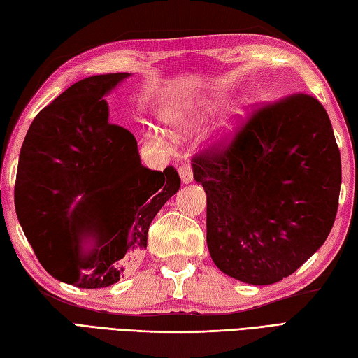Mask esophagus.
<instances>
[{
    "instance_id": "esophagus-1",
    "label": "esophagus",
    "mask_w": 358,
    "mask_h": 358,
    "mask_svg": "<svg viewBox=\"0 0 358 358\" xmlns=\"http://www.w3.org/2000/svg\"><path fill=\"white\" fill-rule=\"evenodd\" d=\"M178 173H180V177H181V181H183L185 185L191 183L192 178H194L192 167H191V164H187V163H186V164H183V166H180Z\"/></svg>"
}]
</instances>
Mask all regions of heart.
<instances>
[{
    "label": "heart",
    "mask_w": 358,
    "mask_h": 358,
    "mask_svg": "<svg viewBox=\"0 0 358 358\" xmlns=\"http://www.w3.org/2000/svg\"><path fill=\"white\" fill-rule=\"evenodd\" d=\"M238 113H241V112L235 110L234 115L224 121V123L222 124V131H220V134H218V138L226 140L234 134L235 126H237V124H235V123H237L235 120H237ZM163 123L167 127V132H169L172 136H181V135L194 131L196 123H199V117H194L192 113H187V112L172 110L169 113H166V115L163 117ZM149 138L155 140V141H162L159 135L154 134V132L149 134Z\"/></svg>",
    "instance_id": "obj_1"
}]
</instances>
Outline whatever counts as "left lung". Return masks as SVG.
Segmentation results:
<instances>
[{
	"label": "left lung",
	"instance_id": "8db88e82",
	"mask_svg": "<svg viewBox=\"0 0 358 358\" xmlns=\"http://www.w3.org/2000/svg\"><path fill=\"white\" fill-rule=\"evenodd\" d=\"M208 195V248L249 285L294 273L320 248L338 209L341 159L328 112L292 94L264 103L192 158Z\"/></svg>",
	"mask_w": 358,
	"mask_h": 358
}]
</instances>
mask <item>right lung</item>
<instances>
[{
    "label": "right lung",
    "instance_id": "obj_1",
    "mask_svg": "<svg viewBox=\"0 0 358 358\" xmlns=\"http://www.w3.org/2000/svg\"><path fill=\"white\" fill-rule=\"evenodd\" d=\"M127 77L94 75L66 89L38 112L20 152L15 210L26 238L52 277L83 289L123 277L181 185L173 166H143L135 136L109 123L103 96ZM86 238L96 241L87 253Z\"/></svg>",
    "mask_w": 358,
    "mask_h": 358
}]
</instances>
